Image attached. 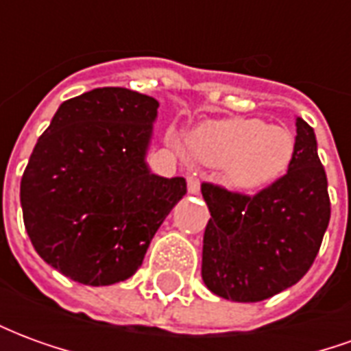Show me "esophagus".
I'll use <instances>...</instances> for the list:
<instances>
[{
  "instance_id": "esophagus-1",
  "label": "esophagus",
  "mask_w": 351,
  "mask_h": 351,
  "mask_svg": "<svg viewBox=\"0 0 351 351\" xmlns=\"http://www.w3.org/2000/svg\"><path fill=\"white\" fill-rule=\"evenodd\" d=\"M188 191H190L191 195H197L199 191H201V184H199V180L193 175L188 176Z\"/></svg>"
}]
</instances>
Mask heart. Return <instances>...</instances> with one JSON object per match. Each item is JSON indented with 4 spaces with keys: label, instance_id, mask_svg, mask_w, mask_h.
<instances>
[{
    "label": "heart",
    "instance_id": "heart-1",
    "mask_svg": "<svg viewBox=\"0 0 351 351\" xmlns=\"http://www.w3.org/2000/svg\"><path fill=\"white\" fill-rule=\"evenodd\" d=\"M190 148L201 163L220 167L229 190L254 195L286 175L295 158V137L286 125L233 116L197 125L190 133Z\"/></svg>",
    "mask_w": 351,
    "mask_h": 351
}]
</instances>
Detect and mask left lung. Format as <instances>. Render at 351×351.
<instances>
[{"label":"left lung","mask_w":351,"mask_h":351,"mask_svg":"<svg viewBox=\"0 0 351 351\" xmlns=\"http://www.w3.org/2000/svg\"><path fill=\"white\" fill-rule=\"evenodd\" d=\"M295 158L287 173L254 197L203 184L210 210L201 276L221 299L258 302L308 272L331 218L316 133L295 118Z\"/></svg>","instance_id":"1"}]
</instances>
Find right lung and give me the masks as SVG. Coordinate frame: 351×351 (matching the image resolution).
Returning <instances> with one entry per match:
<instances>
[{
	"label": "right lung",
	"mask_w": 351,
	"mask_h": 351,
	"mask_svg": "<svg viewBox=\"0 0 351 351\" xmlns=\"http://www.w3.org/2000/svg\"><path fill=\"white\" fill-rule=\"evenodd\" d=\"M160 103L125 88L64 101L20 182L29 241L50 267L84 286L135 274L150 241L186 195L182 176L154 175L148 148Z\"/></svg>",
	"instance_id": "obj_1"
}]
</instances>
